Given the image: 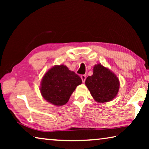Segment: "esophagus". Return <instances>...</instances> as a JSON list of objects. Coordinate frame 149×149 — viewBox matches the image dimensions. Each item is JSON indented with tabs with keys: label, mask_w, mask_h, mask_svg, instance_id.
<instances>
[{
	"label": "esophagus",
	"mask_w": 149,
	"mask_h": 149,
	"mask_svg": "<svg viewBox=\"0 0 149 149\" xmlns=\"http://www.w3.org/2000/svg\"><path fill=\"white\" fill-rule=\"evenodd\" d=\"M81 78L82 81L84 83L85 81V79H86V75H82L81 76Z\"/></svg>",
	"instance_id": "1"
}]
</instances>
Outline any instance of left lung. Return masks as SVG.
<instances>
[{
    "mask_svg": "<svg viewBox=\"0 0 149 149\" xmlns=\"http://www.w3.org/2000/svg\"><path fill=\"white\" fill-rule=\"evenodd\" d=\"M85 85L97 102L112 100L116 97L120 88V81L116 75L100 64L93 67V74L87 77Z\"/></svg>",
    "mask_w": 149,
    "mask_h": 149,
    "instance_id": "8db88e82",
    "label": "left lung"
}]
</instances>
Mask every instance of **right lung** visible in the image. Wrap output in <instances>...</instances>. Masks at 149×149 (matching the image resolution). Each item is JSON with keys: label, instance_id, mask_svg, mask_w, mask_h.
I'll list each match as a JSON object with an SVG mask.
<instances>
[{"label": "right lung", "instance_id": "1", "mask_svg": "<svg viewBox=\"0 0 149 149\" xmlns=\"http://www.w3.org/2000/svg\"><path fill=\"white\" fill-rule=\"evenodd\" d=\"M82 80L66 65H56L45 73L41 82V95L55 106L64 105L68 102L73 92Z\"/></svg>", "mask_w": 149, "mask_h": 149}]
</instances>
